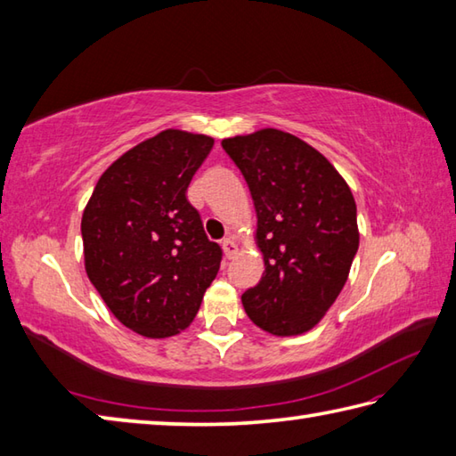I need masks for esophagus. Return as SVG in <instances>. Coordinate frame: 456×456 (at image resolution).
I'll return each instance as SVG.
<instances>
[{
    "label": "esophagus",
    "instance_id": "obj_1",
    "mask_svg": "<svg viewBox=\"0 0 456 456\" xmlns=\"http://www.w3.org/2000/svg\"><path fill=\"white\" fill-rule=\"evenodd\" d=\"M223 253L227 258H233L237 253V243L233 239H223Z\"/></svg>",
    "mask_w": 456,
    "mask_h": 456
}]
</instances>
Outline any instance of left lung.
I'll return each mask as SVG.
<instances>
[{
  "label": "left lung",
  "instance_id": "obj_1",
  "mask_svg": "<svg viewBox=\"0 0 456 456\" xmlns=\"http://www.w3.org/2000/svg\"><path fill=\"white\" fill-rule=\"evenodd\" d=\"M256 211L265 273L240 300L273 336L314 328L334 305L360 245L352 190L316 148L289 132L263 128L225 138Z\"/></svg>",
  "mask_w": 456,
  "mask_h": 456
}]
</instances>
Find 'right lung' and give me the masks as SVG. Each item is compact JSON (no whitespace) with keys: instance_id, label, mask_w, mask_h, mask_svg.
Listing matches in <instances>:
<instances>
[{"instance_id":"right-lung-1","label":"right lung","mask_w":456,"mask_h":456,"mask_svg":"<svg viewBox=\"0 0 456 456\" xmlns=\"http://www.w3.org/2000/svg\"><path fill=\"white\" fill-rule=\"evenodd\" d=\"M211 148L205 134L159 132L109 166L85 208L88 279L112 314L140 336L180 334L217 276L221 247L205 235L185 198Z\"/></svg>"}]
</instances>
